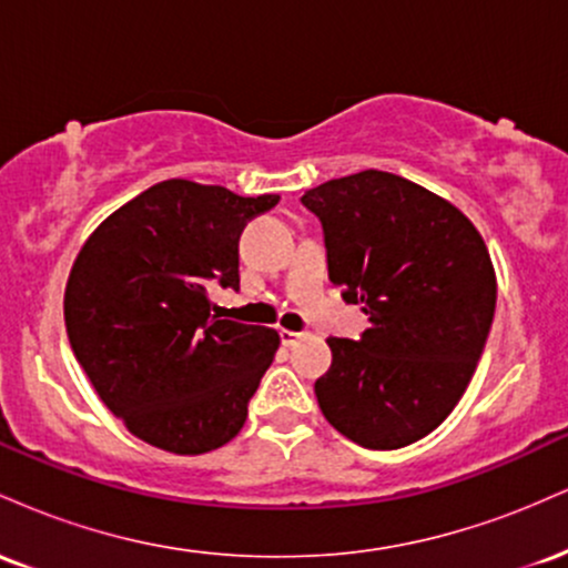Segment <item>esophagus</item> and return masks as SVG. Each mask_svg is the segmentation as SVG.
<instances>
[{
	"label": "esophagus",
	"mask_w": 568,
	"mask_h": 568,
	"mask_svg": "<svg viewBox=\"0 0 568 568\" xmlns=\"http://www.w3.org/2000/svg\"><path fill=\"white\" fill-rule=\"evenodd\" d=\"M306 334H298V331H288V328H283L280 331V342L285 344V347H293V344H298L302 342Z\"/></svg>",
	"instance_id": "esophagus-1"
}]
</instances>
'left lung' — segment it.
I'll return each mask as SVG.
<instances>
[{
	"label": "left lung",
	"mask_w": 568,
	"mask_h": 568,
	"mask_svg": "<svg viewBox=\"0 0 568 568\" xmlns=\"http://www.w3.org/2000/svg\"><path fill=\"white\" fill-rule=\"evenodd\" d=\"M328 277L371 328L328 338L334 361L315 382L328 425L363 448L425 438L465 395L497 306L488 247L459 207L384 171L310 189Z\"/></svg>",
	"instance_id": "left-lung-1"
}]
</instances>
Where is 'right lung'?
I'll list each match as a JSON object with an SVG mask.
<instances>
[{
  "label": "right lung",
  "mask_w": 568,
  "mask_h": 568,
  "mask_svg": "<svg viewBox=\"0 0 568 568\" xmlns=\"http://www.w3.org/2000/svg\"><path fill=\"white\" fill-rule=\"evenodd\" d=\"M277 200L168 179L84 240L63 293L67 334L98 397L135 438L197 456L243 429L280 336L219 321L207 291L240 288V234Z\"/></svg>",
  "instance_id": "1"
}]
</instances>
